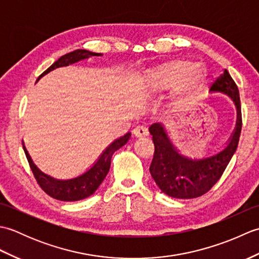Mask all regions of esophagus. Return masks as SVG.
Here are the masks:
<instances>
[{
	"label": "esophagus",
	"instance_id": "1",
	"mask_svg": "<svg viewBox=\"0 0 259 259\" xmlns=\"http://www.w3.org/2000/svg\"><path fill=\"white\" fill-rule=\"evenodd\" d=\"M134 135L135 137H137V138H144V137L148 136V129L146 126L138 125L134 129Z\"/></svg>",
	"mask_w": 259,
	"mask_h": 259
}]
</instances>
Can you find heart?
<instances>
[{"label":"heart","mask_w":259,"mask_h":259,"mask_svg":"<svg viewBox=\"0 0 259 259\" xmlns=\"http://www.w3.org/2000/svg\"><path fill=\"white\" fill-rule=\"evenodd\" d=\"M157 87L168 88L184 81L179 100L176 107L184 108L194 104L206 88L207 74L201 69H196V64L190 61H174L164 64L153 73Z\"/></svg>","instance_id":"obj_1"}]
</instances>
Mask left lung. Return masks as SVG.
Instances as JSON below:
<instances>
[{
  "label": "left lung",
  "mask_w": 259,
  "mask_h": 259,
  "mask_svg": "<svg viewBox=\"0 0 259 259\" xmlns=\"http://www.w3.org/2000/svg\"><path fill=\"white\" fill-rule=\"evenodd\" d=\"M210 91L228 96L237 110L235 130L223 150L201 159H190L179 153L161 123H153L149 128L155 145L150 174L161 191L172 198L191 199L206 194L222 177L237 149L243 125L240 99L238 88L227 70L213 82Z\"/></svg>",
  "instance_id": "1"
}]
</instances>
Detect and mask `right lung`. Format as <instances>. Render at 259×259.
<instances>
[{
    "label": "right lung",
    "mask_w": 259,
    "mask_h": 259,
    "mask_svg": "<svg viewBox=\"0 0 259 259\" xmlns=\"http://www.w3.org/2000/svg\"><path fill=\"white\" fill-rule=\"evenodd\" d=\"M100 56H102L101 53H95L88 50H75L73 52L67 53L60 58L58 61L54 62L50 68H48L45 72L38 76L37 80H40L43 75H46L47 73L50 72V71L57 68L67 67V65L81 61V60H84L90 57ZM130 136L131 134L128 133L111 142V144L106 148V150L101 153V156L99 157L96 163L93 164L89 170H87L84 174H82L75 178L64 180L56 179L51 177V176H48L45 172H42L41 170L33 163L24 144L23 142H22V144H23V149L32 172L34 175L37 184L40 185V187L45 190V192H47L49 196L54 198V199L61 201H76L84 199V198H88L92 194H95L96 190L99 188V186L101 185L104 178H106L107 174L109 172L112 155L128 142V140L130 139Z\"/></svg>",
    "instance_id": "right-lung-1"
}]
</instances>
